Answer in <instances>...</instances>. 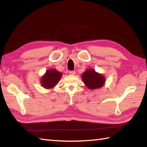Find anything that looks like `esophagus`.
<instances>
[{
	"label": "esophagus",
	"instance_id": "esophagus-1",
	"mask_svg": "<svg viewBox=\"0 0 147 147\" xmlns=\"http://www.w3.org/2000/svg\"><path fill=\"white\" fill-rule=\"evenodd\" d=\"M69 74H71V75H74V74H76V71H71L69 72Z\"/></svg>",
	"mask_w": 147,
	"mask_h": 147
}]
</instances>
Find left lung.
<instances>
[{"mask_svg": "<svg viewBox=\"0 0 147 147\" xmlns=\"http://www.w3.org/2000/svg\"><path fill=\"white\" fill-rule=\"evenodd\" d=\"M82 79L84 84L90 90L102 88L105 82V78L93 69H88L83 73Z\"/></svg>", "mask_w": 147, "mask_h": 147, "instance_id": "1", "label": "left lung"}]
</instances>
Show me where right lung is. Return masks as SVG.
<instances>
[{
    "mask_svg": "<svg viewBox=\"0 0 147 147\" xmlns=\"http://www.w3.org/2000/svg\"><path fill=\"white\" fill-rule=\"evenodd\" d=\"M62 75L61 72L57 71L55 69H50L47 70L40 79L42 86L46 89L54 88L61 80Z\"/></svg>",
    "mask_w": 147,
    "mask_h": 147,
    "instance_id": "add662e5",
    "label": "right lung"
}]
</instances>
